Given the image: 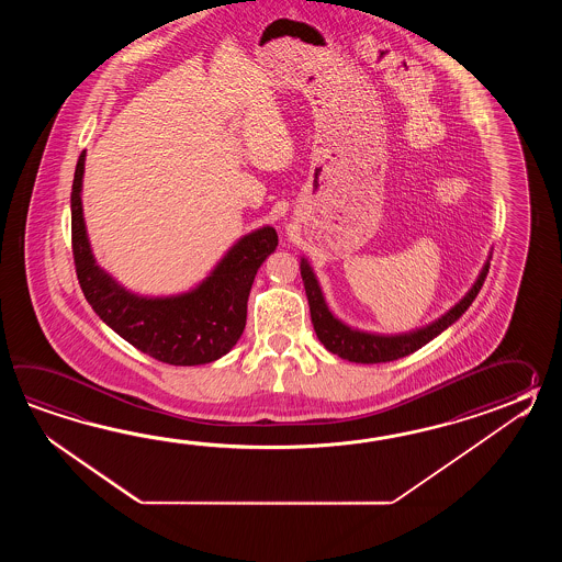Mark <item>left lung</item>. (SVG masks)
I'll return each mask as SVG.
<instances>
[{"instance_id":"1","label":"left lung","mask_w":562,"mask_h":562,"mask_svg":"<svg viewBox=\"0 0 562 562\" xmlns=\"http://www.w3.org/2000/svg\"><path fill=\"white\" fill-rule=\"evenodd\" d=\"M490 263L484 265L476 283L467 293V297L456 303L452 310L442 315L438 322L430 323L428 327H422L418 331L404 335H375L366 334L347 327L346 323L335 319L334 313L325 305L322 289L317 279L311 271L310 263L301 259V277L310 301L311 323L325 349H329L335 356L356 363H385L394 359L406 358L416 349L426 346L436 335L442 334L456 319L462 317V313L472 305L480 289L484 285V279L488 276Z\"/></svg>"}]
</instances>
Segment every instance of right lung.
I'll use <instances>...</instances> for the list:
<instances>
[{
  "instance_id": "obj_1",
  "label": "right lung",
  "mask_w": 562,
  "mask_h": 562,
  "mask_svg": "<svg viewBox=\"0 0 562 562\" xmlns=\"http://www.w3.org/2000/svg\"><path fill=\"white\" fill-rule=\"evenodd\" d=\"M86 153L72 182V252L76 276L95 315L146 356L170 366H201L223 358L239 341L247 301L265 259L276 251L273 227L255 231L223 257L196 289L177 297H138L95 265L82 215Z\"/></svg>"
}]
</instances>
